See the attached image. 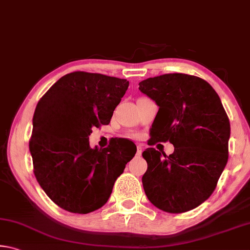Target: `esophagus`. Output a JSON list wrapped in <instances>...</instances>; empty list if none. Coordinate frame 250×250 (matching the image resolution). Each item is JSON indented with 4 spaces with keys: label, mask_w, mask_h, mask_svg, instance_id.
I'll list each match as a JSON object with an SVG mask.
<instances>
[{
    "label": "esophagus",
    "mask_w": 250,
    "mask_h": 250,
    "mask_svg": "<svg viewBox=\"0 0 250 250\" xmlns=\"http://www.w3.org/2000/svg\"><path fill=\"white\" fill-rule=\"evenodd\" d=\"M141 154H142V146L139 145L138 149H137V153H135V156H137V158H140Z\"/></svg>",
    "instance_id": "obj_1"
}]
</instances>
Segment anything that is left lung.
Wrapping results in <instances>:
<instances>
[{
	"label": "left lung",
	"mask_w": 250,
	"mask_h": 250,
	"mask_svg": "<svg viewBox=\"0 0 250 250\" xmlns=\"http://www.w3.org/2000/svg\"><path fill=\"white\" fill-rule=\"evenodd\" d=\"M139 89L159 105L147 145L174 146L170 155L154 147L143 151L146 195L171 214L195 208L215 191L228 160L230 125L222 101L208 83L188 74L147 78Z\"/></svg>",
	"instance_id": "left-lung-1"
}]
</instances>
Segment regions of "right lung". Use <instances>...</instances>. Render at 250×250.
Listing matches in <instances>:
<instances>
[{"mask_svg":"<svg viewBox=\"0 0 250 250\" xmlns=\"http://www.w3.org/2000/svg\"><path fill=\"white\" fill-rule=\"evenodd\" d=\"M128 87L126 79L74 71L58 79L37 104L29 139L33 171L61 208L87 214L104 206L137 152L124 138L104 149L89 146L91 129L109 125Z\"/></svg>","mask_w":250,"mask_h":250,"instance_id":"right-lung-1","label":"right lung"}]
</instances>
